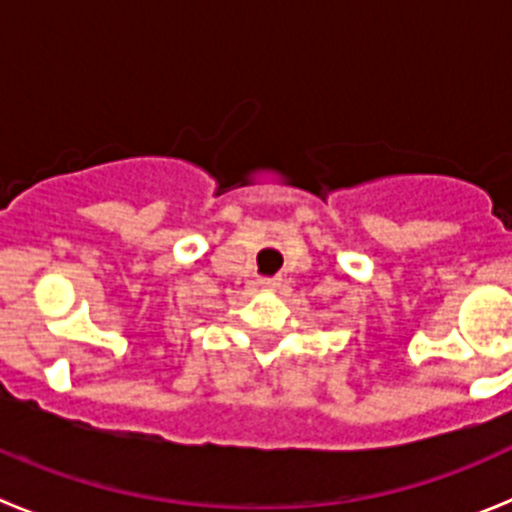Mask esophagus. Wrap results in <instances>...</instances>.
<instances>
[{"mask_svg": "<svg viewBox=\"0 0 512 512\" xmlns=\"http://www.w3.org/2000/svg\"><path fill=\"white\" fill-rule=\"evenodd\" d=\"M261 287L271 289V287H274V282H271V279H261Z\"/></svg>", "mask_w": 512, "mask_h": 512, "instance_id": "obj_1", "label": "esophagus"}]
</instances>
